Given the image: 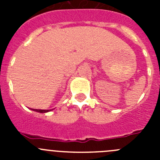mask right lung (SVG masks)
Wrapping results in <instances>:
<instances>
[{
    "label": "right lung",
    "mask_w": 160,
    "mask_h": 160,
    "mask_svg": "<svg viewBox=\"0 0 160 160\" xmlns=\"http://www.w3.org/2000/svg\"><path fill=\"white\" fill-rule=\"evenodd\" d=\"M31 110L39 113H46V112H49V111H50V110H38V109H31Z\"/></svg>",
    "instance_id": "right-lung-1"
}]
</instances>
